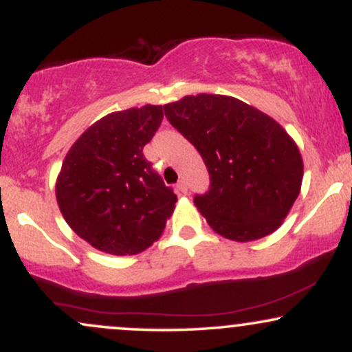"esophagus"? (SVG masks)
<instances>
[{
    "label": "esophagus",
    "instance_id": "1",
    "mask_svg": "<svg viewBox=\"0 0 352 352\" xmlns=\"http://www.w3.org/2000/svg\"><path fill=\"white\" fill-rule=\"evenodd\" d=\"M187 184H185V180H180L179 184H177V192L182 193V195H185L187 193Z\"/></svg>",
    "mask_w": 352,
    "mask_h": 352
}]
</instances>
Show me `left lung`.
<instances>
[{
  "instance_id": "8db88e82",
  "label": "left lung",
  "mask_w": 352,
  "mask_h": 352,
  "mask_svg": "<svg viewBox=\"0 0 352 352\" xmlns=\"http://www.w3.org/2000/svg\"><path fill=\"white\" fill-rule=\"evenodd\" d=\"M164 111L207 165L210 188L193 204L210 227L243 243L280 228L302 182L300 148L288 132L230 96H185Z\"/></svg>"
}]
</instances>
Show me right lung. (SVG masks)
<instances>
[{
	"label": "right lung",
	"instance_id": "right-lung-1",
	"mask_svg": "<svg viewBox=\"0 0 352 352\" xmlns=\"http://www.w3.org/2000/svg\"><path fill=\"white\" fill-rule=\"evenodd\" d=\"M162 106L132 107L98 120L72 144L56 180L67 225L100 252L125 256L162 235L177 195L144 157Z\"/></svg>",
	"mask_w": 352,
	"mask_h": 352
}]
</instances>
